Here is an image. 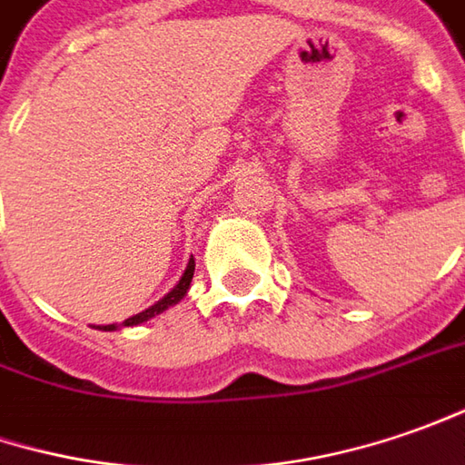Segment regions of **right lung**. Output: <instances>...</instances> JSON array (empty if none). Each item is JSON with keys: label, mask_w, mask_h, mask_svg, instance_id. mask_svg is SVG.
<instances>
[{"label": "right lung", "mask_w": 465, "mask_h": 465, "mask_svg": "<svg viewBox=\"0 0 465 465\" xmlns=\"http://www.w3.org/2000/svg\"><path fill=\"white\" fill-rule=\"evenodd\" d=\"M193 272H195V260L190 257V262H187V267H184L183 278H180V282L169 291L167 296L162 298V301H156L153 306H149L146 312L136 313V316H131V319H125L123 322V327H134V324H141V322H146V319H152V316H156V313H162L164 309H169V306H174L180 298L187 293V288H190V281H193ZM104 329V331H110V329H115V324H107V327H100Z\"/></svg>", "instance_id": "right-lung-1"}]
</instances>
